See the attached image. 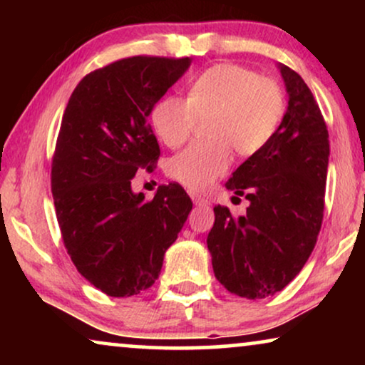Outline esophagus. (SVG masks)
<instances>
[{"instance_id": "1", "label": "esophagus", "mask_w": 365, "mask_h": 365, "mask_svg": "<svg viewBox=\"0 0 365 365\" xmlns=\"http://www.w3.org/2000/svg\"><path fill=\"white\" fill-rule=\"evenodd\" d=\"M191 199H192V202L196 204V206H207V204H211L206 197L199 196V194H196V192H191Z\"/></svg>"}]
</instances>
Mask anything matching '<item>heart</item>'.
Returning <instances> with one entry per match:
<instances>
[{
    "label": "heart",
    "instance_id": "heart-1",
    "mask_svg": "<svg viewBox=\"0 0 365 365\" xmlns=\"http://www.w3.org/2000/svg\"><path fill=\"white\" fill-rule=\"evenodd\" d=\"M286 98L271 78L239 64H216L189 86L187 99L169 96L153 109V126L169 148L189 141L199 119H207V143L194 144L166 164L168 176L192 191H204L227 173L232 149L249 158L277 133Z\"/></svg>",
    "mask_w": 365,
    "mask_h": 365
}]
</instances>
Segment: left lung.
Instances as JSON below:
<instances>
[{
    "mask_svg": "<svg viewBox=\"0 0 365 365\" xmlns=\"http://www.w3.org/2000/svg\"><path fill=\"white\" fill-rule=\"evenodd\" d=\"M289 93L281 126L261 153L246 159L226 187L249 201L244 216L214 207L207 236L214 276L229 292L266 299L301 272L324 217L329 133L311 89L286 64Z\"/></svg>",
    "mask_w": 365,
    "mask_h": 365,
    "instance_id": "8db88e82",
    "label": "left lung"
}]
</instances>
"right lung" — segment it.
Here are the masks:
<instances>
[{"label":"right lung","mask_w":365,"mask_h":365,"mask_svg":"<svg viewBox=\"0 0 365 365\" xmlns=\"http://www.w3.org/2000/svg\"><path fill=\"white\" fill-rule=\"evenodd\" d=\"M191 64L133 56L86 74L69 98L51 163V192L64 247L78 272L111 297L156 282L164 252L192 202L178 182L151 201L131 191L159 159L149 113Z\"/></svg>","instance_id":"1"}]
</instances>
